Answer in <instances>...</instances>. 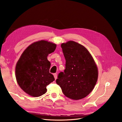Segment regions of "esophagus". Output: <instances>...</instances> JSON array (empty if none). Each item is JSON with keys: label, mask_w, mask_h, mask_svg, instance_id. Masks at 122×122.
I'll use <instances>...</instances> for the list:
<instances>
[{"label": "esophagus", "mask_w": 122, "mask_h": 122, "mask_svg": "<svg viewBox=\"0 0 122 122\" xmlns=\"http://www.w3.org/2000/svg\"><path fill=\"white\" fill-rule=\"evenodd\" d=\"M54 78H55V79L56 80L57 78V75L56 73L54 74Z\"/></svg>", "instance_id": "34e87169"}]
</instances>
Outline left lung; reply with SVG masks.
<instances>
[{"label":"left lung","mask_w":122,"mask_h":122,"mask_svg":"<svg viewBox=\"0 0 122 122\" xmlns=\"http://www.w3.org/2000/svg\"><path fill=\"white\" fill-rule=\"evenodd\" d=\"M61 47L66 60L65 69L59 73L56 83L66 97L80 100L92 92L97 82V65L82 45L70 41Z\"/></svg>","instance_id":"1"}]
</instances>
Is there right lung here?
Masks as SVG:
<instances>
[{
    "instance_id": "1",
    "label": "right lung",
    "mask_w": 122,
    "mask_h": 122,
    "mask_svg": "<svg viewBox=\"0 0 122 122\" xmlns=\"http://www.w3.org/2000/svg\"><path fill=\"white\" fill-rule=\"evenodd\" d=\"M56 45L41 40L31 44L21 54L15 67V76L20 87L30 96L39 97L47 92L48 85L55 80L49 72V54Z\"/></svg>"
}]
</instances>
